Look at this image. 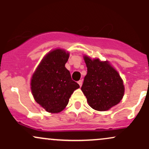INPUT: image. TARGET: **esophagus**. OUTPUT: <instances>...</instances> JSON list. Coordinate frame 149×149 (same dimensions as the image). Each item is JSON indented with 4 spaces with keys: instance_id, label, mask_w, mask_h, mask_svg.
<instances>
[{
    "instance_id": "obj_1",
    "label": "esophagus",
    "mask_w": 149,
    "mask_h": 149,
    "mask_svg": "<svg viewBox=\"0 0 149 149\" xmlns=\"http://www.w3.org/2000/svg\"><path fill=\"white\" fill-rule=\"evenodd\" d=\"M78 85H80V87H81V86H82V84H83V80H80L78 82Z\"/></svg>"
}]
</instances>
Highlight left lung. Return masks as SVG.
I'll list each match as a JSON object with an SVG mask.
<instances>
[{
    "mask_svg": "<svg viewBox=\"0 0 149 149\" xmlns=\"http://www.w3.org/2000/svg\"><path fill=\"white\" fill-rule=\"evenodd\" d=\"M84 60L88 68L81 90L90 107L104 111L120 102L124 85L118 73L108 63L99 59L92 60L87 56Z\"/></svg>",
    "mask_w": 149,
    "mask_h": 149,
    "instance_id": "1",
    "label": "left lung"
}]
</instances>
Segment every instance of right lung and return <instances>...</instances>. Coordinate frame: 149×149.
I'll list each match as a JSON object with an SVG mask.
<instances>
[{
  "label": "right lung",
  "instance_id": "obj_1",
  "mask_svg": "<svg viewBox=\"0 0 149 149\" xmlns=\"http://www.w3.org/2000/svg\"><path fill=\"white\" fill-rule=\"evenodd\" d=\"M69 57L64 49H54L44 57L32 76L31 88L34 99L48 112L61 111L73 91L80 88L65 67Z\"/></svg>",
  "mask_w": 149,
  "mask_h": 149
}]
</instances>
